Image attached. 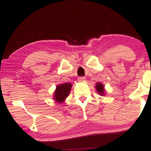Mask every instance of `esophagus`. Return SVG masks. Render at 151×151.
Here are the masks:
<instances>
[{
	"mask_svg": "<svg viewBox=\"0 0 151 151\" xmlns=\"http://www.w3.org/2000/svg\"><path fill=\"white\" fill-rule=\"evenodd\" d=\"M85 81H86V78H85V77H79L78 78V81L79 82L83 83V82H85Z\"/></svg>",
	"mask_w": 151,
	"mask_h": 151,
	"instance_id": "obj_1",
	"label": "esophagus"
}]
</instances>
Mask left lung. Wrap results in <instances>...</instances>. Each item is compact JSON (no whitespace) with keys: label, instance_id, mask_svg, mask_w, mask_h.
I'll return each mask as SVG.
<instances>
[{"label":"left lung","instance_id":"1","mask_svg":"<svg viewBox=\"0 0 151 151\" xmlns=\"http://www.w3.org/2000/svg\"><path fill=\"white\" fill-rule=\"evenodd\" d=\"M95 88L96 92L99 93V94L101 96H104L106 94V92H105V88H104V85L102 84L101 83H96L95 85Z\"/></svg>","mask_w":151,"mask_h":151}]
</instances>
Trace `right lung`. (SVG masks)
I'll use <instances>...</instances> for the list:
<instances>
[{
	"instance_id": "right-lung-1",
	"label": "right lung",
	"mask_w": 151,
	"mask_h": 151,
	"mask_svg": "<svg viewBox=\"0 0 151 151\" xmlns=\"http://www.w3.org/2000/svg\"><path fill=\"white\" fill-rule=\"evenodd\" d=\"M71 87L72 84L70 83H65L64 84L57 85L54 92V100L57 103H64L67 96L69 95Z\"/></svg>"
}]
</instances>
